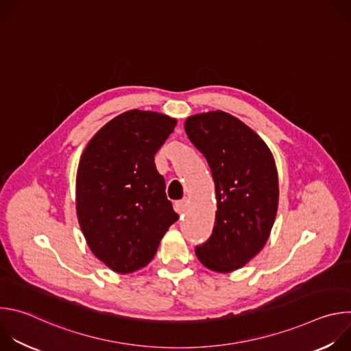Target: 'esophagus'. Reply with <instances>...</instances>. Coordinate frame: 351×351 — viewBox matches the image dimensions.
<instances>
[{
	"label": "esophagus",
	"instance_id": "1",
	"mask_svg": "<svg viewBox=\"0 0 351 351\" xmlns=\"http://www.w3.org/2000/svg\"><path fill=\"white\" fill-rule=\"evenodd\" d=\"M186 206H187V199L183 198V199H179V202L175 203V210L178 214H183V211L186 210Z\"/></svg>",
	"mask_w": 351,
	"mask_h": 351
}]
</instances>
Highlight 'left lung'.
Returning a JSON list of instances; mask_svg holds the SVG:
<instances>
[{
	"label": "left lung",
	"mask_w": 351,
	"mask_h": 351,
	"mask_svg": "<svg viewBox=\"0 0 351 351\" xmlns=\"http://www.w3.org/2000/svg\"><path fill=\"white\" fill-rule=\"evenodd\" d=\"M184 130L213 173L217 194L210 239L195 247L204 267L232 272L265 245L275 222L279 186L271 149L241 121L223 111L189 117Z\"/></svg>",
	"instance_id": "8db88e82"
}]
</instances>
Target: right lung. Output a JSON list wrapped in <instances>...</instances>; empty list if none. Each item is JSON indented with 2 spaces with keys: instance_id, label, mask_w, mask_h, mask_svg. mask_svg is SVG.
<instances>
[{
  "instance_id": "add662e5",
  "label": "right lung",
  "mask_w": 351,
  "mask_h": 351,
  "mask_svg": "<svg viewBox=\"0 0 351 351\" xmlns=\"http://www.w3.org/2000/svg\"><path fill=\"white\" fill-rule=\"evenodd\" d=\"M176 119L126 111L99 129L80 157L76 213L93 254L118 274L141 269L178 221L154 156Z\"/></svg>"
}]
</instances>
